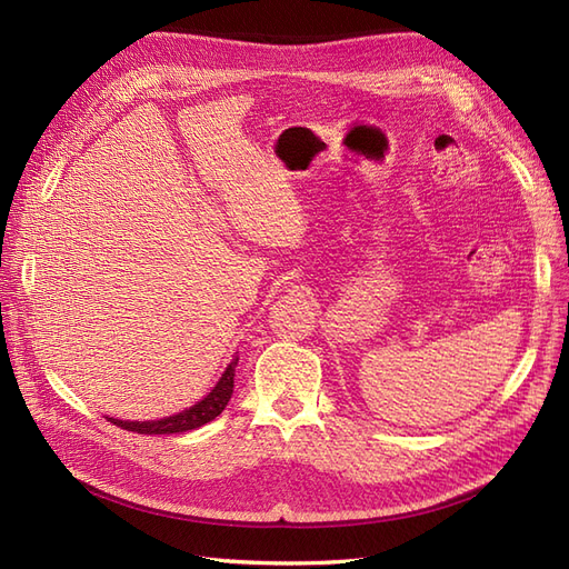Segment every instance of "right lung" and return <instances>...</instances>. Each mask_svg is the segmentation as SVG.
Returning a JSON list of instances; mask_svg holds the SVG:
<instances>
[{
  "mask_svg": "<svg viewBox=\"0 0 569 569\" xmlns=\"http://www.w3.org/2000/svg\"><path fill=\"white\" fill-rule=\"evenodd\" d=\"M237 356L230 360V366L222 372V377L218 380V385L203 396L201 401H197L194 406L184 408L182 412H176V416H168L161 420H116L109 418L113 425H118L120 429H128V432H137V435H178V432H189V429H197L206 422L216 420L222 410H226L228 401L232 399V389H234V368H237Z\"/></svg>",
  "mask_w": 569,
  "mask_h": 569,
  "instance_id": "1",
  "label": "right lung"
}]
</instances>
